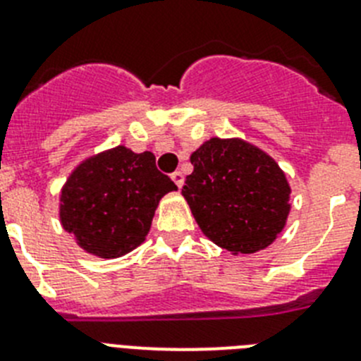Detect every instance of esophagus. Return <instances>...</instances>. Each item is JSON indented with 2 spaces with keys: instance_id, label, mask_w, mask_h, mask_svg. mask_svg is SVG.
Returning <instances> with one entry per match:
<instances>
[{
  "instance_id": "obj_1",
  "label": "esophagus",
  "mask_w": 361,
  "mask_h": 361,
  "mask_svg": "<svg viewBox=\"0 0 361 361\" xmlns=\"http://www.w3.org/2000/svg\"><path fill=\"white\" fill-rule=\"evenodd\" d=\"M171 180H173V183L177 184V188H183L184 175L180 173V171H175V173H171Z\"/></svg>"
}]
</instances>
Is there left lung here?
Segmentation results:
<instances>
[{
    "label": "left lung",
    "instance_id": "8db88e82",
    "mask_svg": "<svg viewBox=\"0 0 361 361\" xmlns=\"http://www.w3.org/2000/svg\"><path fill=\"white\" fill-rule=\"evenodd\" d=\"M184 199L209 240L233 255L275 242L288 220L291 188L273 159L240 139L213 137L190 157Z\"/></svg>",
    "mask_w": 361,
    "mask_h": 361
}]
</instances>
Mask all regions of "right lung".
<instances>
[{"mask_svg": "<svg viewBox=\"0 0 361 361\" xmlns=\"http://www.w3.org/2000/svg\"><path fill=\"white\" fill-rule=\"evenodd\" d=\"M177 190L155 166L152 152L126 146L86 159L61 190L59 219L79 247L101 258H117L141 245L159 200Z\"/></svg>", "mask_w": 361, "mask_h": 361, "instance_id": "1", "label": "right lung"}]
</instances>
